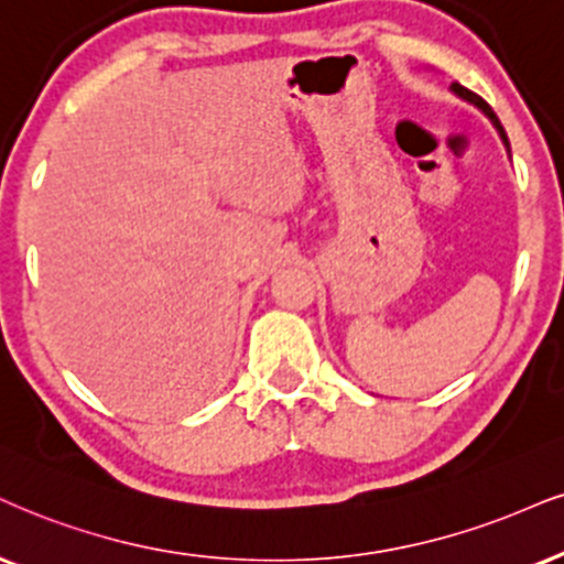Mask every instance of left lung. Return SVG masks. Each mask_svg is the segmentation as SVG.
<instances>
[{
	"label": "left lung",
	"instance_id": "left-lung-1",
	"mask_svg": "<svg viewBox=\"0 0 564 564\" xmlns=\"http://www.w3.org/2000/svg\"><path fill=\"white\" fill-rule=\"evenodd\" d=\"M449 90H452V94H455V96H460V99H463V101L474 104V107H478V109H481V112H484L486 117H489V120H491V124H495V128H497V133H499V138H502V143H505L507 154H510V141H507V133H505V128H502V124H499V120H497V115H495V112H491V107H489V104H486V101L481 99V96H476V94H474V90H468V88H465V86H460V83H452V86H449Z\"/></svg>",
	"mask_w": 564,
	"mask_h": 564
}]
</instances>
